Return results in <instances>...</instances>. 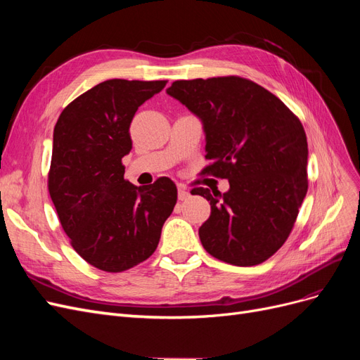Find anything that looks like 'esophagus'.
I'll return each mask as SVG.
<instances>
[{
	"label": "esophagus",
	"instance_id": "esophagus-1",
	"mask_svg": "<svg viewBox=\"0 0 360 360\" xmlns=\"http://www.w3.org/2000/svg\"><path fill=\"white\" fill-rule=\"evenodd\" d=\"M189 197H191L189 191H186L183 186H179V200L180 201H186V200H189Z\"/></svg>",
	"mask_w": 360,
	"mask_h": 360
}]
</instances>
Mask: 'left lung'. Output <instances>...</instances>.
Wrapping results in <instances>:
<instances>
[{
  "mask_svg": "<svg viewBox=\"0 0 360 360\" xmlns=\"http://www.w3.org/2000/svg\"><path fill=\"white\" fill-rule=\"evenodd\" d=\"M197 115L205 134L204 172L230 189L210 193L200 226L204 249L233 266H255L285 243L308 192V143L299 118L275 94L238 78L176 81L167 90Z\"/></svg>",
  "mask_w": 360,
  "mask_h": 360,
  "instance_id": "8db88e82",
  "label": "left lung"
}]
</instances>
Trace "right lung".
Listing matches in <instances>:
<instances>
[{"mask_svg": "<svg viewBox=\"0 0 360 360\" xmlns=\"http://www.w3.org/2000/svg\"><path fill=\"white\" fill-rule=\"evenodd\" d=\"M165 85L101 82L64 108L53 127L51 200L73 249L103 271L127 270L153 254L177 202L174 181L135 186L124 180L122 163L132 150L135 112Z\"/></svg>", "mask_w": 360, "mask_h": 360, "instance_id": "1", "label": "right lung"}]
</instances>
